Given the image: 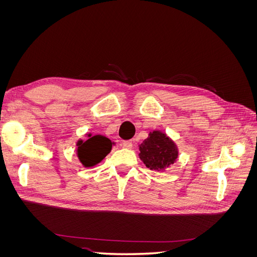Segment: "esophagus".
Here are the masks:
<instances>
[{"label":"esophagus","instance_id":"1","mask_svg":"<svg viewBox=\"0 0 257 257\" xmlns=\"http://www.w3.org/2000/svg\"><path fill=\"white\" fill-rule=\"evenodd\" d=\"M121 147L124 148V149H132V148H133V143H132L131 141H124L121 144Z\"/></svg>","mask_w":257,"mask_h":257}]
</instances>
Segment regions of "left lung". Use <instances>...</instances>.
Segmentation results:
<instances>
[{"instance_id":"1","label":"left lung","mask_w":257,"mask_h":257,"mask_svg":"<svg viewBox=\"0 0 257 257\" xmlns=\"http://www.w3.org/2000/svg\"><path fill=\"white\" fill-rule=\"evenodd\" d=\"M139 159L151 170L162 172L177 161L178 147L172 138L161 131L150 132L147 139L139 145Z\"/></svg>"}]
</instances>
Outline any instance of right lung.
Wrapping results in <instances>:
<instances>
[{
	"label": "right lung",
	"instance_id": "right-lung-1",
	"mask_svg": "<svg viewBox=\"0 0 257 257\" xmlns=\"http://www.w3.org/2000/svg\"><path fill=\"white\" fill-rule=\"evenodd\" d=\"M87 139L77 142V157L83 167H93L102 162L111 151L112 143L103 135L87 134Z\"/></svg>",
	"mask_w": 257,
	"mask_h": 257
}]
</instances>
